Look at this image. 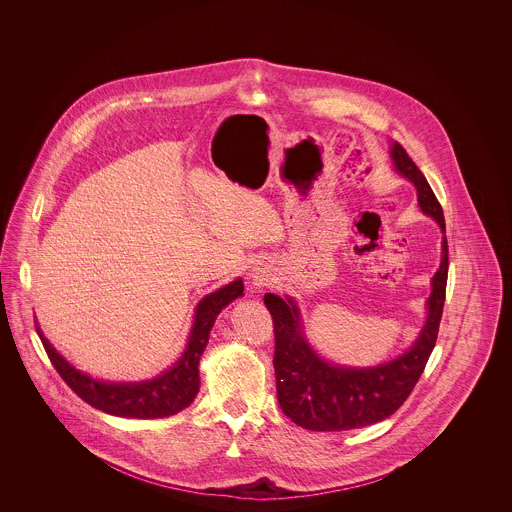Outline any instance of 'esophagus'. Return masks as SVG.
Instances as JSON below:
<instances>
[{
    "instance_id": "1",
    "label": "esophagus",
    "mask_w": 512,
    "mask_h": 512,
    "mask_svg": "<svg viewBox=\"0 0 512 512\" xmlns=\"http://www.w3.org/2000/svg\"><path fill=\"white\" fill-rule=\"evenodd\" d=\"M251 282H253V286H267L268 284V276L263 272V270H253L251 272Z\"/></svg>"
}]
</instances>
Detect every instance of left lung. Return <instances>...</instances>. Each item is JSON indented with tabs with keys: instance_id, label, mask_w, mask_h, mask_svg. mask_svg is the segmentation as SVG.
Here are the masks:
<instances>
[{
	"instance_id": "obj_1",
	"label": "left lung",
	"mask_w": 512,
	"mask_h": 512,
	"mask_svg": "<svg viewBox=\"0 0 512 512\" xmlns=\"http://www.w3.org/2000/svg\"><path fill=\"white\" fill-rule=\"evenodd\" d=\"M395 171L416 188L418 205L443 232L441 263L426 301V322L413 345L399 357L376 366H343L322 359L307 340L292 297L265 295L274 322V372L278 403L297 426L315 432H341L376 424L395 413L411 395L438 340L447 286L445 219L428 180L401 144L390 147Z\"/></svg>"
}]
</instances>
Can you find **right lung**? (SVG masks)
Instances as JSON below:
<instances>
[{
  "label": "right lung",
  "mask_w": 512,
  "mask_h": 512,
  "mask_svg": "<svg viewBox=\"0 0 512 512\" xmlns=\"http://www.w3.org/2000/svg\"><path fill=\"white\" fill-rule=\"evenodd\" d=\"M244 295L242 278L205 295L195 307L194 324L182 357L165 372L142 382L98 380L74 368L42 334L36 332L46 347L49 361L67 382V386L88 405L122 418H165L186 409L199 391V359L207 347L209 332L220 311Z\"/></svg>",
  "instance_id": "1"
}]
</instances>
